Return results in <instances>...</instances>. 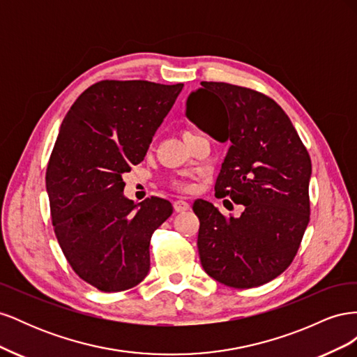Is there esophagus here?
Returning a JSON list of instances; mask_svg holds the SVG:
<instances>
[{"instance_id":"obj_1","label":"esophagus","mask_w":357,"mask_h":357,"mask_svg":"<svg viewBox=\"0 0 357 357\" xmlns=\"http://www.w3.org/2000/svg\"><path fill=\"white\" fill-rule=\"evenodd\" d=\"M190 208V205L188 201H183V199H177L174 201V210L177 213H183V211H188Z\"/></svg>"}]
</instances>
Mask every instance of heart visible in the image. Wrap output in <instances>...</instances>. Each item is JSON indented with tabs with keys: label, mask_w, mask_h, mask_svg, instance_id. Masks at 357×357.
I'll list each match as a JSON object with an SVG mask.
<instances>
[{
	"label": "heart",
	"mask_w": 357,
	"mask_h": 357,
	"mask_svg": "<svg viewBox=\"0 0 357 357\" xmlns=\"http://www.w3.org/2000/svg\"><path fill=\"white\" fill-rule=\"evenodd\" d=\"M176 186H177L178 189H188V188H189V185H188L186 181H177Z\"/></svg>",
	"instance_id": "1"
}]
</instances>
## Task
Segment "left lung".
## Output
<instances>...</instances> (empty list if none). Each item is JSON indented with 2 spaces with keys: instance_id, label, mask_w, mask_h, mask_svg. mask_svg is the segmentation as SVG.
Returning a JSON list of instances; mask_svg holds the SVG:
<instances>
[{
  "instance_id": "8db88e82",
  "label": "left lung",
  "mask_w": 357,
  "mask_h": 357,
  "mask_svg": "<svg viewBox=\"0 0 357 357\" xmlns=\"http://www.w3.org/2000/svg\"><path fill=\"white\" fill-rule=\"evenodd\" d=\"M189 93L186 117L214 139L229 143L215 197L243 204L226 218L197 201L201 265L219 283L250 289L291 264L310 222L311 159L289 116L274 100L229 83L201 82Z\"/></svg>"
}]
</instances>
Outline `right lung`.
I'll return each instance as SVG.
<instances>
[{
    "mask_svg": "<svg viewBox=\"0 0 357 357\" xmlns=\"http://www.w3.org/2000/svg\"><path fill=\"white\" fill-rule=\"evenodd\" d=\"M181 89L183 83L104 80L62 121L46 172L53 228L75 274L101 291L142 282L150 238L172 214L167 199H128L122 176L144 159Z\"/></svg>",
    "mask_w": 357,
    "mask_h": 357,
    "instance_id": "right-lung-1",
    "label": "right lung"
}]
</instances>
